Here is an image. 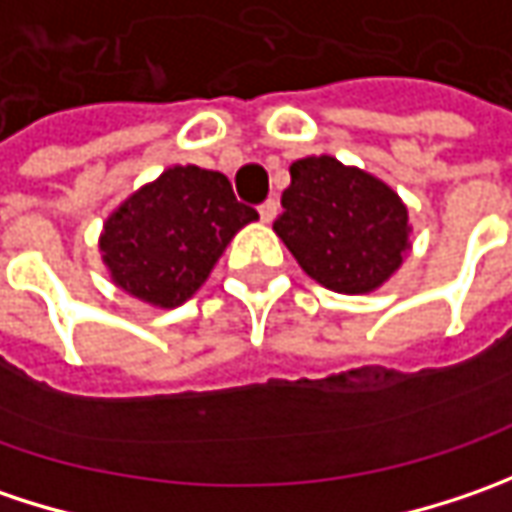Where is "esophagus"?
Instances as JSON below:
<instances>
[{
  "label": "esophagus",
  "mask_w": 512,
  "mask_h": 512,
  "mask_svg": "<svg viewBox=\"0 0 512 512\" xmlns=\"http://www.w3.org/2000/svg\"><path fill=\"white\" fill-rule=\"evenodd\" d=\"M257 212H260V220H263V223H272V220L278 217V203H275V200H266Z\"/></svg>",
  "instance_id": "esophagus-1"
}]
</instances>
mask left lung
Returning a JSON list of instances; mask_svg holds the SVG:
<instances>
[{
    "instance_id": "obj_1",
    "label": "left lung",
    "mask_w": 512,
    "mask_h": 512,
    "mask_svg": "<svg viewBox=\"0 0 512 512\" xmlns=\"http://www.w3.org/2000/svg\"><path fill=\"white\" fill-rule=\"evenodd\" d=\"M289 174L272 229L300 269L338 295L381 289L412 249L410 214L398 191L329 154L295 160Z\"/></svg>"
}]
</instances>
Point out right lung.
Wrapping results in <instances>:
<instances>
[{"mask_svg": "<svg viewBox=\"0 0 512 512\" xmlns=\"http://www.w3.org/2000/svg\"><path fill=\"white\" fill-rule=\"evenodd\" d=\"M255 220L226 174L168 166L105 217L97 246L117 289L154 309H174L209 280L234 234Z\"/></svg>", "mask_w": 512, "mask_h": 512, "instance_id": "obj_1", "label": "right lung"}]
</instances>
